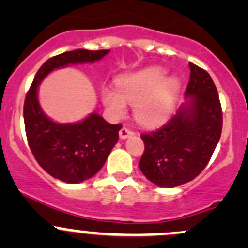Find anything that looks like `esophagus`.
I'll list each match as a JSON object with an SVG mask.
<instances>
[{"mask_svg": "<svg viewBox=\"0 0 248 248\" xmlns=\"http://www.w3.org/2000/svg\"><path fill=\"white\" fill-rule=\"evenodd\" d=\"M119 136L121 139H127L129 138V137L134 136V132L131 131L129 128H127V127H124V128H121V131L119 132Z\"/></svg>", "mask_w": 248, "mask_h": 248, "instance_id": "1", "label": "esophagus"}]
</instances>
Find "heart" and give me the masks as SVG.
I'll return each instance as SVG.
<instances>
[{
	"label": "heart",
	"instance_id": "heart-1",
	"mask_svg": "<svg viewBox=\"0 0 248 248\" xmlns=\"http://www.w3.org/2000/svg\"><path fill=\"white\" fill-rule=\"evenodd\" d=\"M166 69L151 67L124 77L117 81V89L104 86L102 101L111 114L124 115L127 103L136 106L134 115L139 124L156 126L171 112L180 91V80L166 77Z\"/></svg>",
	"mask_w": 248,
	"mask_h": 248
}]
</instances>
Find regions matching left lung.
Listing matches in <instances>:
<instances>
[{"label":"left lung","mask_w":248,"mask_h":248,"mask_svg":"<svg viewBox=\"0 0 248 248\" xmlns=\"http://www.w3.org/2000/svg\"><path fill=\"white\" fill-rule=\"evenodd\" d=\"M186 103L159 129L141 134L142 174L159 187L172 188L192 181L206 167L222 133L218 92L206 71L189 63Z\"/></svg>","instance_id":"obj_1"}]
</instances>
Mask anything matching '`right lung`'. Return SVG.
Wrapping results in <instances>:
<instances>
[{
    "label": "right lung",
    "mask_w": 248,
    "mask_h": 248,
    "mask_svg": "<svg viewBox=\"0 0 248 248\" xmlns=\"http://www.w3.org/2000/svg\"><path fill=\"white\" fill-rule=\"evenodd\" d=\"M109 51L77 49L51 57L38 69L25 98L24 121L30 149L47 174L67 184H79L99 171L119 140L122 126L109 124L97 112L76 124L52 121L39 106V84L55 69L93 63Z\"/></svg>",
    "instance_id": "add662e5"
}]
</instances>
